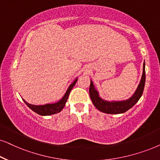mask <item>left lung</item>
Listing matches in <instances>:
<instances>
[{
  "instance_id": "8db88e82",
  "label": "left lung",
  "mask_w": 160,
  "mask_h": 160,
  "mask_svg": "<svg viewBox=\"0 0 160 160\" xmlns=\"http://www.w3.org/2000/svg\"><path fill=\"white\" fill-rule=\"evenodd\" d=\"M145 82H146V71H145V62L143 63V71L141 78L140 82L134 94L128 98V100L122 101H107L101 98L98 95V91L95 90L92 81H90V96L92 103L98 110L107 114H121L126 112L131 109L139 101L143 92Z\"/></svg>"
}]
</instances>
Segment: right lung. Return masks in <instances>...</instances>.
<instances>
[{
	"label": "right lung",
	"instance_id": "obj_1",
	"mask_svg": "<svg viewBox=\"0 0 160 160\" xmlns=\"http://www.w3.org/2000/svg\"><path fill=\"white\" fill-rule=\"evenodd\" d=\"M76 82H77V78H76V79L70 85L69 88H68L67 91H66L65 95L63 96V98H62L59 101H58L57 103H48V104H45V105L37 106V105L30 104V103H27L26 101L24 100L23 101L25 102V103H26V104L31 109H32V110H33L34 112L39 114V115H42V116L51 115H53V114L58 113L59 112H61L62 109H63L64 107L65 106V103L67 102L70 91H71L72 88L74 87V85L76 84Z\"/></svg>",
	"mask_w": 160,
	"mask_h": 160
}]
</instances>
